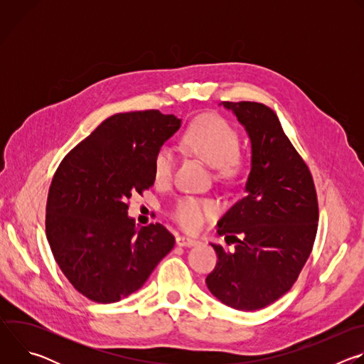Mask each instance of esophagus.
I'll use <instances>...</instances> for the list:
<instances>
[{"instance_id": "esophagus-1", "label": "esophagus", "mask_w": 364, "mask_h": 364, "mask_svg": "<svg viewBox=\"0 0 364 364\" xmlns=\"http://www.w3.org/2000/svg\"><path fill=\"white\" fill-rule=\"evenodd\" d=\"M176 242H177L178 246H194L197 243L196 239L188 237V236H177Z\"/></svg>"}]
</instances>
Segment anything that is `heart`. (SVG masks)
Listing matches in <instances>:
<instances>
[{
    "mask_svg": "<svg viewBox=\"0 0 364 364\" xmlns=\"http://www.w3.org/2000/svg\"><path fill=\"white\" fill-rule=\"evenodd\" d=\"M184 146L216 170L220 180L236 178L245 167V155L240 148V135L236 128L222 117H197L183 135ZM176 166L173 149L163 145L157 149L152 160V177L157 184L170 183ZM219 205L212 198L180 197L171 209V218L187 232L200 230L212 219Z\"/></svg>",
    "mask_w": 364,
    "mask_h": 364,
    "instance_id": "obj_1",
    "label": "heart"
}]
</instances>
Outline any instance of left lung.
I'll return each instance as SVG.
<instances>
[{
  "instance_id": "8db88e82",
  "label": "left lung",
  "mask_w": 364,
  "mask_h": 364,
  "mask_svg": "<svg viewBox=\"0 0 364 364\" xmlns=\"http://www.w3.org/2000/svg\"><path fill=\"white\" fill-rule=\"evenodd\" d=\"M223 107L249 134L252 168L246 194L218 223V233L235 249L212 243L218 264L205 284L223 304L255 311L275 302L298 279L314 246L318 198L308 166L272 108L249 100Z\"/></svg>"
}]
</instances>
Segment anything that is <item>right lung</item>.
I'll use <instances>...</instances> for the list:
<instances>
[{"mask_svg": "<svg viewBox=\"0 0 364 364\" xmlns=\"http://www.w3.org/2000/svg\"><path fill=\"white\" fill-rule=\"evenodd\" d=\"M181 121L159 109L103 121L59 164L46 204V236L73 288L100 304L139 289L173 249L160 223L138 229L127 210L132 194L154 186L152 160Z\"/></svg>", "mask_w": 364, "mask_h": 364, "instance_id": "right-lung-1", "label": "right lung"}]
</instances>
